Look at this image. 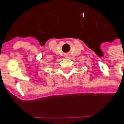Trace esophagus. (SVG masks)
I'll return each instance as SVG.
<instances>
[{"label":"esophagus","instance_id":"1","mask_svg":"<svg viewBox=\"0 0 124 124\" xmlns=\"http://www.w3.org/2000/svg\"><path fill=\"white\" fill-rule=\"evenodd\" d=\"M65 58H69V55L65 54Z\"/></svg>","mask_w":124,"mask_h":124}]
</instances>
